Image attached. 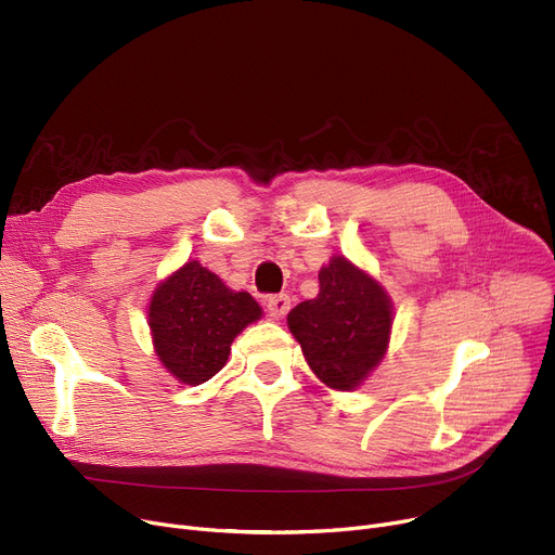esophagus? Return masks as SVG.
<instances>
[{"label": "esophagus", "instance_id": "34e87169", "mask_svg": "<svg viewBox=\"0 0 555 555\" xmlns=\"http://www.w3.org/2000/svg\"><path fill=\"white\" fill-rule=\"evenodd\" d=\"M266 306H268L270 317L281 319L289 310V297L287 295H270V297H266Z\"/></svg>", "mask_w": 555, "mask_h": 555}]
</instances>
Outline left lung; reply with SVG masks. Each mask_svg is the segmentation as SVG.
Masks as SVG:
<instances>
[{
  "label": "left lung",
  "mask_w": 555,
  "mask_h": 555,
  "mask_svg": "<svg viewBox=\"0 0 555 555\" xmlns=\"http://www.w3.org/2000/svg\"><path fill=\"white\" fill-rule=\"evenodd\" d=\"M393 306L383 285L344 256L319 270V295L287 314L314 375L331 389L353 391L387 353Z\"/></svg>",
  "instance_id": "1"
}]
</instances>
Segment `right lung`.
Here are the masks:
<instances>
[{"label":"right lung","mask_w":555,"mask_h":555,"mask_svg":"<svg viewBox=\"0 0 555 555\" xmlns=\"http://www.w3.org/2000/svg\"><path fill=\"white\" fill-rule=\"evenodd\" d=\"M260 314L249 293H233L218 274L189 260L157 285L149 326L168 373L197 387L224 366L231 341Z\"/></svg>","instance_id":"right-lung-1"}]
</instances>
